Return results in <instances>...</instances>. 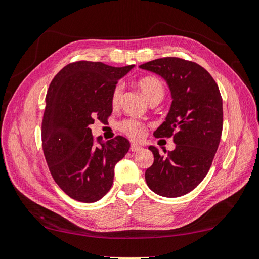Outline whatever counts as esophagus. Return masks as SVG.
<instances>
[{
    "label": "esophagus",
    "instance_id": "34e87169",
    "mask_svg": "<svg viewBox=\"0 0 259 259\" xmlns=\"http://www.w3.org/2000/svg\"><path fill=\"white\" fill-rule=\"evenodd\" d=\"M142 149V147L141 146H139V145H137V144H133L130 146V150L133 151V152H138V151H140Z\"/></svg>",
    "mask_w": 259,
    "mask_h": 259
}]
</instances>
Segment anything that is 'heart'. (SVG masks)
Masks as SVG:
<instances>
[{"instance_id": "heart-1", "label": "heart", "mask_w": 259, "mask_h": 259, "mask_svg": "<svg viewBox=\"0 0 259 259\" xmlns=\"http://www.w3.org/2000/svg\"><path fill=\"white\" fill-rule=\"evenodd\" d=\"M137 85L149 103L152 101H160L164 96V87L162 82L156 76H144L138 80ZM122 90L123 88L121 84H117L113 88L111 95V104L113 107H117L119 104L121 96H122ZM120 129L131 139L135 140L141 139L146 133L145 125L136 119L123 120L120 123Z\"/></svg>"}]
</instances>
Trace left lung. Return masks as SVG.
I'll use <instances>...</instances> for the list:
<instances>
[{
	"instance_id": "8db88e82",
	"label": "left lung",
	"mask_w": 259,
	"mask_h": 259,
	"mask_svg": "<svg viewBox=\"0 0 259 259\" xmlns=\"http://www.w3.org/2000/svg\"><path fill=\"white\" fill-rule=\"evenodd\" d=\"M140 69L160 75L171 93V106L157 138L172 137L176 148L166 157L156 147L152 166L146 170L148 187L162 197H180L195 189L210 169L223 131V99L212 76L199 64L162 58Z\"/></svg>"
}]
</instances>
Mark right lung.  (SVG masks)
<instances>
[{
	"mask_svg": "<svg viewBox=\"0 0 259 259\" xmlns=\"http://www.w3.org/2000/svg\"><path fill=\"white\" fill-rule=\"evenodd\" d=\"M134 67L70 63L49 87L41 131L43 152L54 181L74 200H100L113 184L115 164L129 150L130 142L123 137L95 140L89 126L111 114L113 88Z\"/></svg>",
	"mask_w": 259,
	"mask_h": 259,
	"instance_id": "right-lung-1",
	"label": "right lung"
}]
</instances>
